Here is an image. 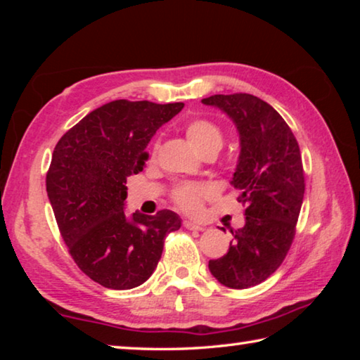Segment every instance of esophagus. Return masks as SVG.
<instances>
[{
    "instance_id": "obj_1",
    "label": "esophagus",
    "mask_w": 360,
    "mask_h": 360,
    "mask_svg": "<svg viewBox=\"0 0 360 360\" xmlns=\"http://www.w3.org/2000/svg\"><path fill=\"white\" fill-rule=\"evenodd\" d=\"M182 225H184V227H186L187 230H195V231H202V230H203L202 225L195 224V222H192V221H184V222H182Z\"/></svg>"
}]
</instances>
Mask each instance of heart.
I'll list each match as a JSON object with an SVG mask.
<instances>
[{
  "mask_svg": "<svg viewBox=\"0 0 360 360\" xmlns=\"http://www.w3.org/2000/svg\"><path fill=\"white\" fill-rule=\"evenodd\" d=\"M186 136L200 154L206 152H217L224 144V133L214 122L210 119L197 117L188 120L186 127ZM157 146L154 148V152ZM216 195L214 186L206 182H184L173 191V202L186 212H198L202 208L203 200H208Z\"/></svg>",
  "mask_w": 360,
  "mask_h": 360,
  "instance_id": "1",
  "label": "heart"
}]
</instances>
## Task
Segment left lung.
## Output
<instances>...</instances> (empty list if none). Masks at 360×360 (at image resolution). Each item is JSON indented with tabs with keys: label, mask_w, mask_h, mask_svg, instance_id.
I'll return each mask as SVG.
<instances>
[{
	"label": "left lung",
	"mask_w": 360,
	"mask_h": 360,
	"mask_svg": "<svg viewBox=\"0 0 360 360\" xmlns=\"http://www.w3.org/2000/svg\"><path fill=\"white\" fill-rule=\"evenodd\" d=\"M202 103L224 111L240 133L231 184L246 206L245 227L230 230L229 252L208 266L221 284L248 289L278 270L294 241L304 193L300 148L276 109L257 96L212 95Z\"/></svg>",
	"instance_id": "1"
}]
</instances>
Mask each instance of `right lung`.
Instances as JSON below:
<instances>
[{
    "mask_svg": "<svg viewBox=\"0 0 360 360\" xmlns=\"http://www.w3.org/2000/svg\"><path fill=\"white\" fill-rule=\"evenodd\" d=\"M184 103L115 100L85 115L60 138L46 188L60 233L77 266L108 289L148 281L163 241L181 227L169 210L124 212L127 178L143 172L146 146Z\"/></svg>",
    "mask_w": 360,
    "mask_h": 360,
    "instance_id": "obj_1",
    "label": "right lung"
}]
</instances>
